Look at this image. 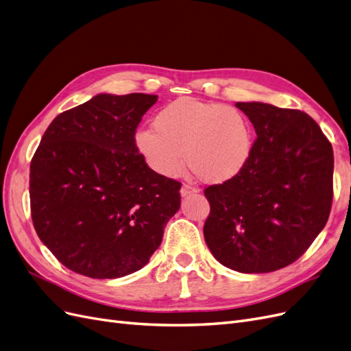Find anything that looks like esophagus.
I'll return each mask as SVG.
<instances>
[{
	"instance_id": "34e87169",
	"label": "esophagus",
	"mask_w": 351,
	"mask_h": 351,
	"mask_svg": "<svg viewBox=\"0 0 351 351\" xmlns=\"http://www.w3.org/2000/svg\"><path fill=\"white\" fill-rule=\"evenodd\" d=\"M197 192H199V190L193 186H190V184H183L182 190H180L182 196H189V195H193V193H197Z\"/></svg>"
}]
</instances>
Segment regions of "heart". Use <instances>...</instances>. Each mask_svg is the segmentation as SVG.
Masks as SVG:
<instances>
[{
    "mask_svg": "<svg viewBox=\"0 0 351 351\" xmlns=\"http://www.w3.org/2000/svg\"><path fill=\"white\" fill-rule=\"evenodd\" d=\"M254 145L253 127L239 108L218 102L180 98L159 110L154 129L137 130L134 146L155 173L174 177L184 167L208 184H221L247 167Z\"/></svg>",
    "mask_w": 351,
    "mask_h": 351,
    "instance_id": "1",
    "label": "heart"
}]
</instances>
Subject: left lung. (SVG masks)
Instances as JSON below:
<instances>
[{
    "label": "left lung",
    "instance_id": "1",
    "mask_svg": "<svg viewBox=\"0 0 351 351\" xmlns=\"http://www.w3.org/2000/svg\"><path fill=\"white\" fill-rule=\"evenodd\" d=\"M256 130L247 167L205 189L204 236L214 258L243 274L289 267L324 230L332 205V146L300 110L237 102Z\"/></svg>",
    "mask_w": 351,
    "mask_h": 351
}]
</instances>
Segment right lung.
<instances>
[{"label":"right lung","mask_w":351,"mask_h":351,"mask_svg":"<svg viewBox=\"0 0 351 351\" xmlns=\"http://www.w3.org/2000/svg\"><path fill=\"white\" fill-rule=\"evenodd\" d=\"M156 95L99 93L57 115L30 162V214L66 268L120 278L143 268L180 209L182 183L155 173L134 146Z\"/></svg>","instance_id":"right-lung-1"}]
</instances>
